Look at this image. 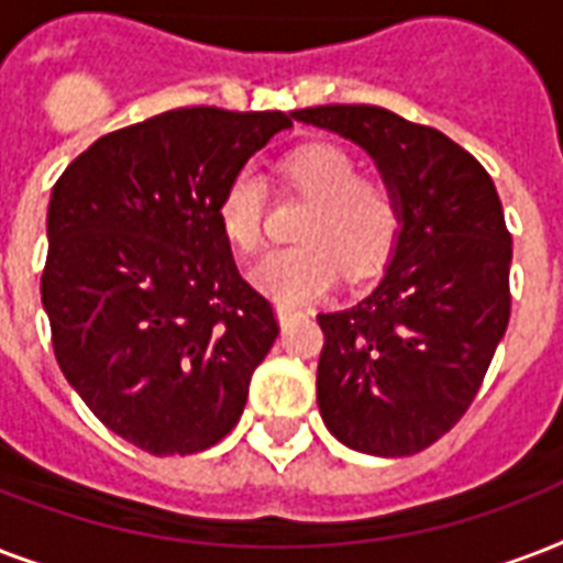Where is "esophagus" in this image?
I'll return each instance as SVG.
<instances>
[{
	"mask_svg": "<svg viewBox=\"0 0 563 563\" xmlns=\"http://www.w3.org/2000/svg\"><path fill=\"white\" fill-rule=\"evenodd\" d=\"M296 313H299V311H296L294 305H285V302H278V305H276V317H278V322L294 320Z\"/></svg>",
	"mask_w": 563,
	"mask_h": 563,
	"instance_id": "esophagus-1",
	"label": "esophagus"
}]
</instances>
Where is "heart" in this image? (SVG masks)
<instances>
[{"mask_svg": "<svg viewBox=\"0 0 563 563\" xmlns=\"http://www.w3.org/2000/svg\"><path fill=\"white\" fill-rule=\"evenodd\" d=\"M287 185L311 199L294 246H278L250 267L252 285L278 302H305L329 290L343 264L361 276L378 267L394 246L399 208L378 178L358 176L350 152L317 143L287 155ZM264 178L255 167L238 169L222 187L217 220L234 250L252 252L264 234Z\"/></svg>", "mask_w": 563, "mask_h": 563, "instance_id": "b5f03b06", "label": "heart"}]
</instances>
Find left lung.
Returning <instances> with one entry per match:
<instances>
[{"instance_id":"obj_1","label":"left lung","mask_w":563,"mask_h":563,"mask_svg":"<svg viewBox=\"0 0 563 563\" xmlns=\"http://www.w3.org/2000/svg\"><path fill=\"white\" fill-rule=\"evenodd\" d=\"M367 152L396 196L385 276L350 308L317 313V405L343 446L402 459L473 402L511 317V234L494 178L429 125L376 104L294 111Z\"/></svg>"}]
</instances>
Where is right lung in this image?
<instances>
[{
	"label": "right lung",
	"instance_id": "1",
	"mask_svg": "<svg viewBox=\"0 0 563 563\" xmlns=\"http://www.w3.org/2000/svg\"><path fill=\"white\" fill-rule=\"evenodd\" d=\"M285 129L282 111L178 108L99 137L52 187L41 296L55 358L87 408L152 455L225 438L278 338L217 202Z\"/></svg>",
	"mask_w": 563,
	"mask_h": 563
}]
</instances>
